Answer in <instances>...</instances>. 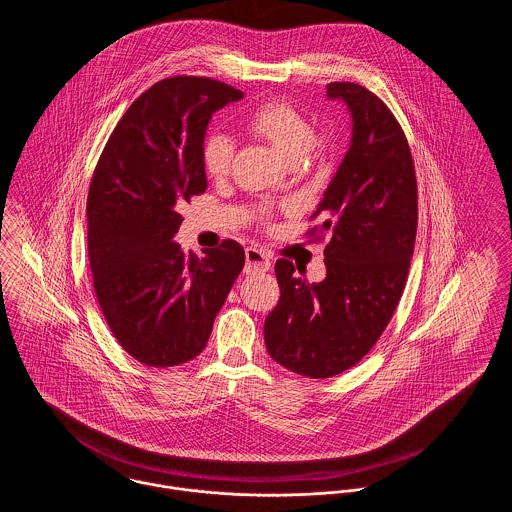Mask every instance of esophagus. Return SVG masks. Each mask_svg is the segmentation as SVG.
Instances as JSON below:
<instances>
[{"instance_id":"obj_1","label":"esophagus","mask_w":512,"mask_h":512,"mask_svg":"<svg viewBox=\"0 0 512 512\" xmlns=\"http://www.w3.org/2000/svg\"><path fill=\"white\" fill-rule=\"evenodd\" d=\"M245 271L247 273H267L271 269V259L267 257L265 251L257 247H247L245 249Z\"/></svg>"}]
</instances>
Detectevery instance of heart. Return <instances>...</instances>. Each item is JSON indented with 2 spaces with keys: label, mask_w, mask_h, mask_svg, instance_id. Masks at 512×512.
<instances>
[{
  "label": "heart",
  "mask_w": 512,
  "mask_h": 512,
  "mask_svg": "<svg viewBox=\"0 0 512 512\" xmlns=\"http://www.w3.org/2000/svg\"><path fill=\"white\" fill-rule=\"evenodd\" d=\"M247 128L267 140L276 152L288 161H298L317 148L314 126L294 105L286 101H269L257 107L249 118ZM234 158V140L224 132H210L200 150L202 167L212 177H222L230 171ZM267 214H263V220Z\"/></svg>",
  "instance_id": "b5f03b06"
}]
</instances>
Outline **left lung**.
Here are the masks:
<instances>
[{"label":"left lung","mask_w":512,"mask_h":512,"mask_svg":"<svg viewBox=\"0 0 512 512\" xmlns=\"http://www.w3.org/2000/svg\"><path fill=\"white\" fill-rule=\"evenodd\" d=\"M327 97L353 115L351 148L312 216L323 222L306 232H331L327 275L308 284L278 259L280 298L265 319L269 354L308 378L341 374L376 345L403 294L419 218L411 150L388 105L351 81L329 83Z\"/></svg>","instance_id":"1"}]
</instances>
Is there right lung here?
<instances>
[{"mask_svg": "<svg viewBox=\"0 0 512 512\" xmlns=\"http://www.w3.org/2000/svg\"><path fill=\"white\" fill-rule=\"evenodd\" d=\"M243 93L197 76L161 79L118 120L91 177L87 253L97 302L120 347L167 368L202 353L245 251L234 239L187 257L181 202L206 191L200 150L214 111Z\"/></svg>", "mask_w": 512, "mask_h": 512, "instance_id": "obj_1", "label": "right lung"}]
</instances>
